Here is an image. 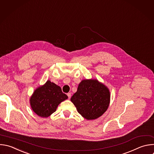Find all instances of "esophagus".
I'll return each mask as SVG.
<instances>
[{
  "instance_id": "1",
  "label": "esophagus",
  "mask_w": 154,
  "mask_h": 154,
  "mask_svg": "<svg viewBox=\"0 0 154 154\" xmlns=\"http://www.w3.org/2000/svg\"><path fill=\"white\" fill-rule=\"evenodd\" d=\"M67 95H68V98H71V93H68V94H67Z\"/></svg>"
}]
</instances>
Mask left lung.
<instances>
[{
  "label": "left lung",
  "mask_w": 154,
  "mask_h": 154,
  "mask_svg": "<svg viewBox=\"0 0 154 154\" xmlns=\"http://www.w3.org/2000/svg\"><path fill=\"white\" fill-rule=\"evenodd\" d=\"M111 99L108 88L97 79H85L71 98L78 112L85 119H98L108 109Z\"/></svg>",
  "instance_id": "1"
}]
</instances>
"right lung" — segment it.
<instances>
[{
  "label": "right lung",
  "instance_id": "1",
  "mask_svg": "<svg viewBox=\"0 0 154 154\" xmlns=\"http://www.w3.org/2000/svg\"><path fill=\"white\" fill-rule=\"evenodd\" d=\"M68 98L61 88L50 80L37 88L29 98L32 110L38 116L49 117L54 113L61 102Z\"/></svg>",
  "mask_w": 154,
  "mask_h": 154
}]
</instances>
